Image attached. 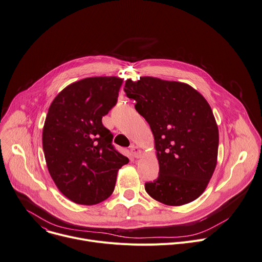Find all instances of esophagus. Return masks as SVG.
Masks as SVG:
<instances>
[{
  "label": "esophagus",
  "mask_w": 262,
  "mask_h": 262,
  "mask_svg": "<svg viewBox=\"0 0 262 262\" xmlns=\"http://www.w3.org/2000/svg\"><path fill=\"white\" fill-rule=\"evenodd\" d=\"M130 152H132V155H133L135 158H140V157H141V154H142L141 149H140L138 146H135V145H132V146H130Z\"/></svg>",
  "instance_id": "obj_1"
}]
</instances>
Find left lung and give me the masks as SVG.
Here are the masks:
<instances>
[{
	"instance_id": "8db88e82",
	"label": "left lung",
	"mask_w": 262,
	"mask_h": 262,
	"mask_svg": "<svg viewBox=\"0 0 262 262\" xmlns=\"http://www.w3.org/2000/svg\"><path fill=\"white\" fill-rule=\"evenodd\" d=\"M124 92L155 137L160 170L146 192L168 206L193 202L217 163L219 127L209 103L187 83L155 77L127 79Z\"/></svg>"
}]
</instances>
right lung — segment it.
Segmentation results:
<instances>
[{
	"mask_svg": "<svg viewBox=\"0 0 262 262\" xmlns=\"http://www.w3.org/2000/svg\"><path fill=\"white\" fill-rule=\"evenodd\" d=\"M122 79L89 77L71 83L52 101L42 129V149L59 191L79 205H96L114 191L128 159L112 144L102 117L117 103Z\"/></svg>",
	"mask_w": 262,
	"mask_h": 262,
	"instance_id": "1",
	"label": "right lung"
}]
</instances>
